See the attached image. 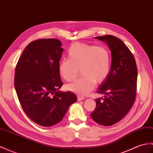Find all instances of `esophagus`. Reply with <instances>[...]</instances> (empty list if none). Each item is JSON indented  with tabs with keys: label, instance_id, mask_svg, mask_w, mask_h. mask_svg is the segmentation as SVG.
Here are the masks:
<instances>
[{
	"label": "esophagus",
	"instance_id": "obj_1",
	"mask_svg": "<svg viewBox=\"0 0 153 153\" xmlns=\"http://www.w3.org/2000/svg\"><path fill=\"white\" fill-rule=\"evenodd\" d=\"M85 98L83 97H81V96H77V100L78 101H81V100H84Z\"/></svg>",
	"mask_w": 153,
	"mask_h": 153
}]
</instances>
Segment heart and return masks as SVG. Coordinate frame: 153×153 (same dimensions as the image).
Instances as JSON below:
<instances>
[{
    "mask_svg": "<svg viewBox=\"0 0 153 153\" xmlns=\"http://www.w3.org/2000/svg\"><path fill=\"white\" fill-rule=\"evenodd\" d=\"M68 57L60 62L59 74L66 81L70 82L76 79L81 71L83 76L66 88L81 96L89 93L96 83L105 81L111 70V55L103 46L76 42L69 48Z\"/></svg>",
    "mask_w": 153,
    "mask_h": 153,
    "instance_id": "obj_1",
    "label": "heart"
}]
</instances>
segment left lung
Segmentation results:
<instances>
[{"label": "left lung", "instance_id": "8db88e82", "mask_svg": "<svg viewBox=\"0 0 153 153\" xmlns=\"http://www.w3.org/2000/svg\"><path fill=\"white\" fill-rule=\"evenodd\" d=\"M95 38L107 43L112 61L109 76L97 91L104 97L96 99L97 105L91 116L99 125L109 126L120 121L132 107L136 100L137 69L132 53L120 39L112 35Z\"/></svg>", "mask_w": 153, "mask_h": 153}]
</instances>
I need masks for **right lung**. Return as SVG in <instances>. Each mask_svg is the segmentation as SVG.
<instances>
[{
    "label": "right lung",
    "mask_w": 153,
    "mask_h": 153,
    "mask_svg": "<svg viewBox=\"0 0 153 153\" xmlns=\"http://www.w3.org/2000/svg\"><path fill=\"white\" fill-rule=\"evenodd\" d=\"M54 38L30 42L17 63L14 85L21 107L38 125L48 127L62 120L77 97L60 92L62 86L59 71L63 48Z\"/></svg>",
    "instance_id": "add662e5"
}]
</instances>
